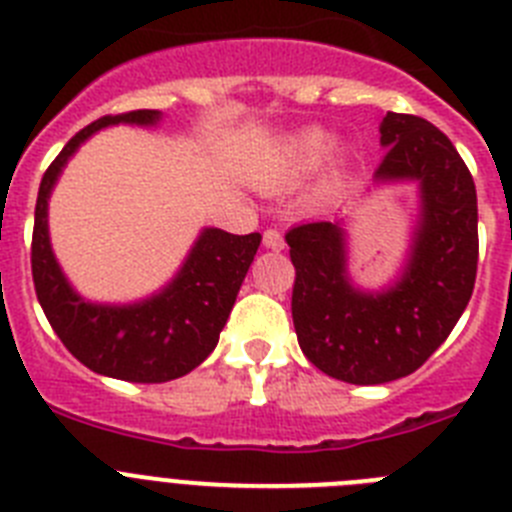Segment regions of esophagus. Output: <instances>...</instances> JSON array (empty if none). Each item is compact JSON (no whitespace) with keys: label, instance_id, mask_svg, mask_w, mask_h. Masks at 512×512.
<instances>
[{"label":"esophagus","instance_id":"obj_1","mask_svg":"<svg viewBox=\"0 0 512 512\" xmlns=\"http://www.w3.org/2000/svg\"><path fill=\"white\" fill-rule=\"evenodd\" d=\"M264 248H269V251H282L284 248V238L279 230H266L264 233Z\"/></svg>","mask_w":512,"mask_h":512}]
</instances>
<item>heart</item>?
I'll use <instances>...</instances> for the list:
<instances>
[{"label": "heart", "instance_id": "b5f03b06", "mask_svg": "<svg viewBox=\"0 0 512 512\" xmlns=\"http://www.w3.org/2000/svg\"><path fill=\"white\" fill-rule=\"evenodd\" d=\"M330 148H333V135L325 128L297 130L277 143V148L266 156L256 171V182L274 192L292 189L323 164Z\"/></svg>", "mask_w": 512, "mask_h": 512}]
</instances>
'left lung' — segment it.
I'll return each instance as SVG.
<instances>
[{"instance_id": "left-lung-1", "label": "left lung", "mask_w": 512, "mask_h": 512, "mask_svg": "<svg viewBox=\"0 0 512 512\" xmlns=\"http://www.w3.org/2000/svg\"><path fill=\"white\" fill-rule=\"evenodd\" d=\"M379 146L387 153L374 187L413 184L418 192L395 279L356 284L348 215L287 233L302 354L348 384H384L423 366L454 330L477 277V189L451 140L423 117L387 112Z\"/></svg>"}]
</instances>
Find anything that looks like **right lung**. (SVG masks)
Listing matches in <instances>:
<instances>
[{
	"label": "right lung",
	"mask_w": 512,
	"mask_h": 512,
	"mask_svg": "<svg viewBox=\"0 0 512 512\" xmlns=\"http://www.w3.org/2000/svg\"><path fill=\"white\" fill-rule=\"evenodd\" d=\"M164 115L135 110L99 117L63 146L43 174L35 205L33 282L45 318L71 354L92 372L125 382H169L215 351L261 235L202 228L174 277L133 302L89 300L58 264L48 230V202L63 169L94 133L112 125L156 128Z\"/></svg>",
	"instance_id": "1"
}]
</instances>
